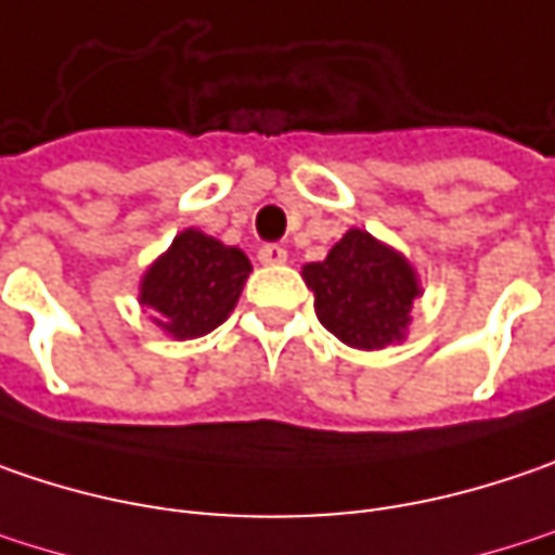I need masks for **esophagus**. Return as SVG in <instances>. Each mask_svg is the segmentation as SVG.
Instances as JSON below:
<instances>
[{
  "label": "esophagus",
  "instance_id": "esophagus-1",
  "mask_svg": "<svg viewBox=\"0 0 555 555\" xmlns=\"http://www.w3.org/2000/svg\"><path fill=\"white\" fill-rule=\"evenodd\" d=\"M257 260H260L263 267H279V263L288 260V250L282 245H263L257 250Z\"/></svg>",
  "mask_w": 555,
  "mask_h": 555
}]
</instances>
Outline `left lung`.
Here are the masks:
<instances>
[{"label": "left lung", "instance_id": "1", "mask_svg": "<svg viewBox=\"0 0 555 555\" xmlns=\"http://www.w3.org/2000/svg\"><path fill=\"white\" fill-rule=\"evenodd\" d=\"M301 276L320 323L345 345L376 351L405 339L421 282L405 257L371 232L348 229L326 260L308 263Z\"/></svg>", "mask_w": 555, "mask_h": 555}]
</instances>
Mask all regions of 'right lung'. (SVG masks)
I'll return each instance as SVG.
<instances>
[{
  "label": "right lung",
  "mask_w": 555,
  "mask_h": 555,
  "mask_svg": "<svg viewBox=\"0 0 555 555\" xmlns=\"http://www.w3.org/2000/svg\"><path fill=\"white\" fill-rule=\"evenodd\" d=\"M250 260L197 229H184L141 279V305L172 339H197L216 330L245 288Z\"/></svg>",
  "instance_id": "1"
}]
</instances>
